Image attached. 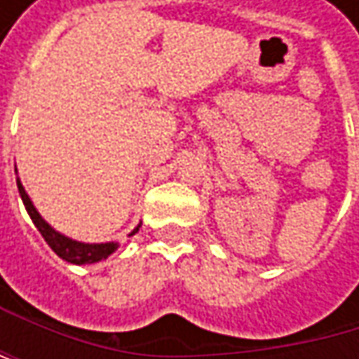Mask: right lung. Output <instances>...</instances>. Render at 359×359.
<instances>
[{
  "label": "right lung",
  "mask_w": 359,
  "mask_h": 359,
  "mask_svg": "<svg viewBox=\"0 0 359 359\" xmlns=\"http://www.w3.org/2000/svg\"><path fill=\"white\" fill-rule=\"evenodd\" d=\"M16 182H18V191H20V197H22V201H25V208H27L31 220L35 222V226L39 229V233L43 235V239L47 241V245L55 251L62 259H66V262H70V264H95V262H100V259H106L109 253L118 248L116 243H79V241H72V239H68V237L55 233V231L39 216V212L35 210L33 201L29 199L25 187L20 184V180L16 179ZM137 231H139V226H137L133 233H137Z\"/></svg>",
  "instance_id": "obj_1"
}]
</instances>
